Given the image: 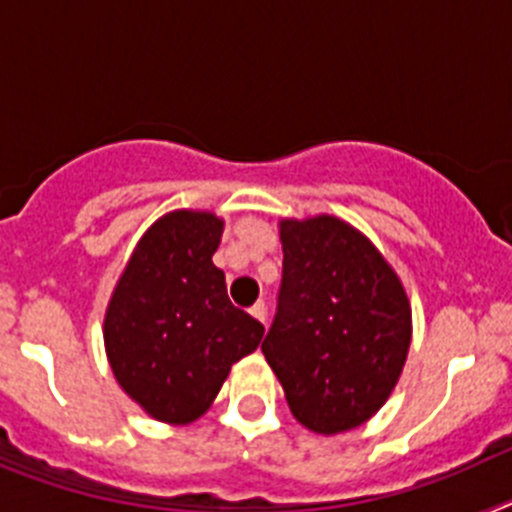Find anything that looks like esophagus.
Here are the masks:
<instances>
[{
	"label": "esophagus",
	"instance_id": "34e87169",
	"mask_svg": "<svg viewBox=\"0 0 512 512\" xmlns=\"http://www.w3.org/2000/svg\"><path fill=\"white\" fill-rule=\"evenodd\" d=\"M248 312H251L253 318L259 320V323H264V325H266V305H264V302L259 300V302H256V305H253L251 310H248Z\"/></svg>",
	"mask_w": 512,
	"mask_h": 512
}]
</instances>
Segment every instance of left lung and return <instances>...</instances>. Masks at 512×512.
<instances>
[{"mask_svg":"<svg viewBox=\"0 0 512 512\" xmlns=\"http://www.w3.org/2000/svg\"><path fill=\"white\" fill-rule=\"evenodd\" d=\"M282 287L261 343L289 410L323 436L366 423L395 390L413 312L400 277L354 225L282 220Z\"/></svg>","mask_w":512,"mask_h":512,"instance_id":"obj_1","label":"left lung"}]
</instances>
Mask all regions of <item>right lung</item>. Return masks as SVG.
<instances>
[{
	"label": "right lung",
	"instance_id": "1",
	"mask_svg": "<svg viewBox=\"0 0 512 512\" xmlns=\"http://www.w3.org/2000/svg\"><path fill=\"white\" fill-rule=\"evenodd\" d=\"M223 220L174 210L135 246L104 312V348L117 384L151 418H200L230 366L256 351L264 325L228 300L212 264Z\"/></svg>",
	"mask_w": 512,
	"mask_h": 512
}]
</instances>
